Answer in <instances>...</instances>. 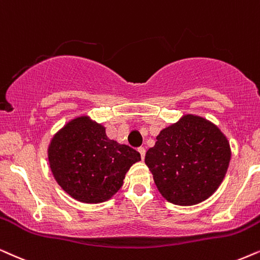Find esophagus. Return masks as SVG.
<instances>
[{
  "instance_id": "esophagus-1",
  "label": "esophagus",
  "mask_w": 260,
  "mask_h": 260,
  "mask_svg": "<svg viewBox=\"0 0 260 260\" xmlns=\"http://www.w3.org/2000/svg\"><path fill=\"white\" fill-rule=\"evenodd\" d=\"M138 151H139L141 159H144V158H145V153H146V151H145V148H144V147H139V148H138Z\"/></svg>"
}]
</instances>
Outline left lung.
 <instances>
[{"instance_id": "1", "label": "left lung", "mask_w": 260, "mask_h": 260, "mask_svg": "<svg viewBox=\"0 0 260 260\" xmlns=\"http://www.w3.org/2000/svg\"><path fill=\"white\" fill-rule=\"evenodd\" d=\"M230 160V144L219 128L193 115L164 128L145 155L159 192L179 206L208 199L222 182Z\"/></svg>"}]
</instances>
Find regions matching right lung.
<instances>
[{"mask_svg": "<svg viewBox=\"0 0 260 260\" xmlns=\"http://www.w3.org/2000/svg\"><path fill=\"white\" fill-rule=\"evenodd\" d=\"M140 159L139 152L110 140L101 124L85 116L70 121L48 147L55 181L69 195L85 203L109 200Z\"/></svg>", "mask_w": 260, "mask_h": 260, "instance_id": "obj_1", "label": "right lung"}]
</instances>
